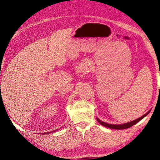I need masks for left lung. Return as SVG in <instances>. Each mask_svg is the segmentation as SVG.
Returning <instances> with one entry per match:
<instances>
[{
    "mask_svg": "<svg viewBox=\"0 0 160 160\" xmlns=\"http://www.w3.org/2000/svg\"><path fill=\"white\" fill-rule=\"evenodd\" d=\"M149 112H150V110H149V111L147 112V113H146L145 114H144L142 117L138 118V119H135V120H134V121H132V122H128V123H124V124H107V123L101 121V120L98 119V118H97V121L99 122L101 124L103 125V126L106 127H108V128L113 129H128V128H129V127H131L133 126V125H134L135 124H137V123L139 122L140 120H142L144 117H145L147 115L149 114Z\"/></svg>",
    "mask_w": 160,
    "mask_h": 160,
    "instance_id": "left-lung-1",
    "label": "left lung"
}]
</instances>
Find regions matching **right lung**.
<instances>
[{"instance_id": "right-lung-1", "label": "right lung", "mask_w": 160, "mask_h": 160, "mask_svg": "<svg viewBox=\"0 0 160 160\" xmlns=\"http://www.w3.org/2000/svg\"><path fill=\"white\" fill-rule=\"evenodd\" d=\"M56 132V131L54 130V131H53V132ZM48 133H49V132H48ZM50 133H51V132H50ZM44 134H46V133H44Z\"/></svg>"}]
</instances>
